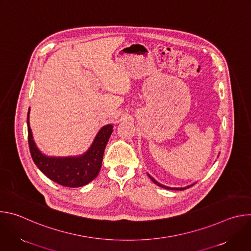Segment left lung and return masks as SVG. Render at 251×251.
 I'll return each mask as SVG.
<instances>
[{
  "label": "left lung",
  "mask_w": 251,
  "mask_h": 251,
  "mask_svg": "<svg viewBox=\"0 0 251 251\" xmlns=\"http://www.w3.org/2000/svg\"><path fill=\"white\" fill-rule=\"evenodd\" d=\"M149 176V177L151 178V180L156 184V185H158V186H160V187H162V188H164V189H167V190H176V191H183V190H186V189H188V188H190L191 186H189V187H186V188H170V187H166V186H164V185H161L160 183H158L157 181H155L154 178L150 176V175H148ZM193 186V185H192Z\"/></svg>",
  "instance_id": "1"
}]
</instances>
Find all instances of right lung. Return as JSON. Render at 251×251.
<instances>
[{"label":"right lung","mask_w":251,"mask_h":251,"mask_svg":"<svg viewBox=\"0 0 251 251\" xmlns=\"http://www.w3.org/2000/svg\"><path fill=\"white\" fill-rule=\"evenodd\" d=\"M27 112V140L31 158L37 167L53 182L69 188L87 185L97 176L107 142L112 133V125L104 126L97 134L90 149L76 158H50L43 155L35 146L29 128Z\"/></svg>","instance_id":"1"}]
</instances>
